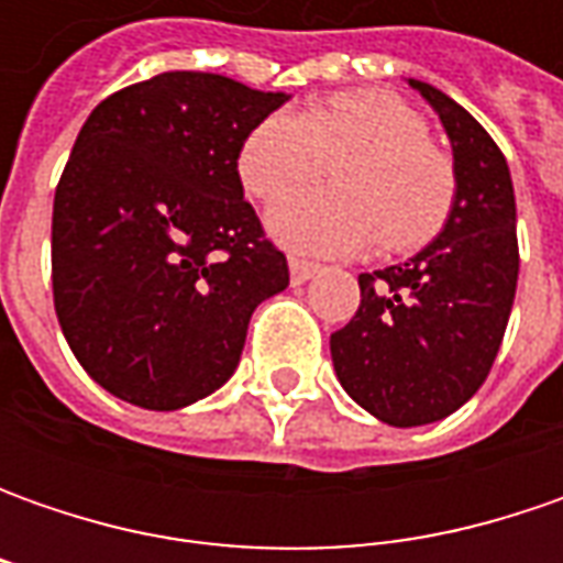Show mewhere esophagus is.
<instances>
[{
  "label": "esophagus",
  "instance_id": "34e87169",
  "mask_svg": "<svg viewBox=\"0 0 563 563\" xmlns=\"http://www.w3.org/2000/svg\"><path fill=\"white\" fill-rule=\"evenodd\" d=\"M288 269H291V282L294 285H303V282H310L319 266L316 263H307V260H300V256H291L288 260Z\"/></svg>",
  "mask_w": 563,
  "mask_h": 563
}]
</instances>
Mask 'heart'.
<instances>
[{"label":"heart","instance_id":"heart-1","mask_svg":"<svg viewBox=\"0 0 563 563\" xmlns=\"http://www.w3.org/2000/svg\"><path fill=\"white\" fill-rule=\"evenodd\" d=\"M332 162L338 191H292ZM253 197L278 198L266 212L269 234L300 253L341 256L382 234L388 250L429 241L454 200V168L429 143V124L388 90H344L303 115L272 112L238 156Z\"/></svg>","mask_w":563,"mask_h":563}]
</instances>
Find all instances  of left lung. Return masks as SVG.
I'll list each match as a JSON object with an SVG mask.
<instances>
[{
	"label": "left lung",
	"mask_w": 563,
	"mask_h": 563,
	"mask_svg": "<svg viewBox=\"0 0 563 563\" xmlns=\"http://www.w3.org/2000/svg\"><path fill=\"white\" fill-rule=\"evenodd\" d=\"M442 121L454 200L442 231L407 263L360 275L357 316L329 347L341 388L376 420H444L479 391L517 294V203L488 131L454 99L407 77Z\"/></svg>",
	"instance_id": "left-lung-1"
}]
</instances>
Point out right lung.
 <instances>
[{"instance_id":"right-lung-1","label":"right lung","mask_w":563,"mask_h":563,"mask_svg":"<svg viewBox=\"0 0 563 563\" xmlns=\"http://www.w3.org/2000/svg\"><path fill=\"white\" fill-rule=\"evenodd\" d=\"M231 77L165 71L87 115L53 203V297L87 376L143 410H181L241 363L288 260L244 200L238 156L288 102Z\"/></svg>"}]
</instances>
